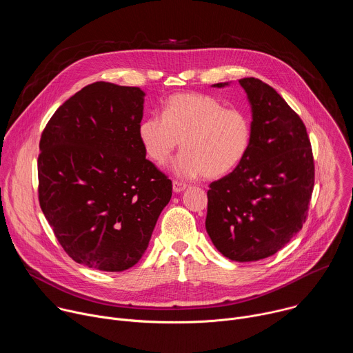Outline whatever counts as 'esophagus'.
<instances>
[{
	"label": "esophagus",
	"instance_id": "esophagus-1",
	"mask_svg": "<svg viewBox=\"0 0 353 353\" xmlns=\"http://www.w3.org/2000/svg\"><path fill=\"white\" fill-rule=\"evenodd\" d=\"M187 188V184L181 183V181H173V191L174 192H181Z\"/></svg>",
	"mask_w": 353,
	"mask_h": 353
}]
</instances>
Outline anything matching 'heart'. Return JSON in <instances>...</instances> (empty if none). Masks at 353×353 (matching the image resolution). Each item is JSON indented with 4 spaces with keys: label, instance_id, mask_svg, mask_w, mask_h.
Returning <instances> with one entry per match:
<instances>
[{
    "label": "heart",
    "instance_id": "heart-1",
    "mask_svg": "<svg viewBox=\"0 0 353 353\" xmlns=\"http://www.w3.org/2000/svg\"><path fill=\"white\" fill-rule=\"evenodd\" d=\"M138 138L146 157L158 166L172 159L181 142L176 173L215 180L245 158L251 124L243 112L226 109L210 94L177 93L166 102L163 116L152 114L139 123Z\"/></svg>",
    "mask_w": 353,
    "mask_h": 353
}]
</instances>
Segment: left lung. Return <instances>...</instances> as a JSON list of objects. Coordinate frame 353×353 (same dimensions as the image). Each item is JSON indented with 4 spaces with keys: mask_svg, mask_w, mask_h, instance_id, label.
Wrapping results in <instances>:
<instances>
[{
    "mask_svg": "<svg viewBox=\"0 0 353 353\" xmlns=\"http://www.w3.org/2000/svg\"><path fill=\"white\" fill-rule=\"evenodd\" d=\"M239 83L253 117L251 143L232 173L210 184L205 228L219 253L247 263L274 256L303 226L314 162L306 127L283 97L253 77Z\"/></svg>",
    "mask_w": 353,
    "mask_h": 353,
    "instance_id": "1",
    "label": "left lung"
}]
</instances>
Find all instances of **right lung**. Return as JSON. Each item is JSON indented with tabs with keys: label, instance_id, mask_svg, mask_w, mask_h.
<instances>
[{
	"label": "right lung",
	"instance_id": "right-lung-1",
	"mask_svg": "<svg viewBox=\"0 0 353 353\" xmlns=\"http://www.w3.org/2000/svg\"><path fill=\"white\" fill-rule=\"evenodd\" d=\"M145 93L94 82L57 109L40 138L39 203L78 264L108 272L135 265L172 198V181L138 138Z\"/></svg>",
	"mask_w": 353,
	"mask_h": 353
}]
</instances>
